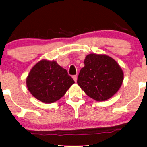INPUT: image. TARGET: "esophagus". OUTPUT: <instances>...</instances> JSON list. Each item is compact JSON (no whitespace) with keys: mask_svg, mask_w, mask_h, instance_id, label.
Instances as JSON below:
<instances>
[{"mask_svg":"<svg viewBox=\"0 0 147 147\" xmlns=\"http://www.w3.org/2000/svg\"><path fill=\"white\" fill-rule=\"evenodd\" d=\"M72 78H73V79H74V81H75L76 82H77V80H78V76L77 75L73 76H72Z\"/></svg>","mask_w":147,"mask_h":147,"instance_id":"obj_1","label":"esophagus"}]
</instances>
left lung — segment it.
<instances>
[{"label":"left lung","instance_id":"1","mask_svg":"<svg viewBox=\"0 0 147 147\" xmlns=\"http://www.w3.org/2000/svg\"><path fill=\"white\" fill-rule=\"evenodd\" d=\"M77 83L84 92L96 101L112 98L121 87L123 71L114 59L103 54L86 55Z\"/></svg>","mask_w":147,"mask_h":147}]
</instances>
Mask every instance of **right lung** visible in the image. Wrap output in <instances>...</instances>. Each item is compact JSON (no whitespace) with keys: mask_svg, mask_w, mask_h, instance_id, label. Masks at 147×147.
<instances>
[{"mask_svg":"<svg viewBox=\"0 0 147 147\" xmlns=\"http://www.w3.org/2000/svg\"><path fill=\"white\" fill-rule=\"evenodd\" d=\"M26 83L34 97L50 104L63 97L75 82L55 61L42 59L31 69Z\"/></svg>","mask_w":147,"mask_h":147,"instance_id":"right-lung-1","label":"right lung"}]
</instances>
